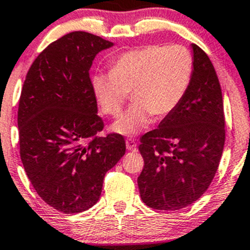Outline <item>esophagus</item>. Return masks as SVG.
<instances>
[{
  "label": "esophagus",
  "instance_id": "34e87169",
  "mask_svg": "<svg viewBox=\"0 0 250 250\" xmlns=\"http://www.w3.org/2000/svg\"><path fill=\"white\" fill-rule=\"evenodd\" d=\"M125 146H127L128 151H135V149H136V140H135V139H133V138L127 139Z\"/></svg>",
  "mask_w": 250,
  "mask_h": 250
}]
</instances>
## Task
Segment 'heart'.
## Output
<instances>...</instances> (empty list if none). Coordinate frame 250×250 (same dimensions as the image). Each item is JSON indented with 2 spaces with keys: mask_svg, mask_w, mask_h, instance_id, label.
Returning a JSON list of instances; mask_svg holds the SVG:
<instances>
[{
  "mask_svg": "<svg viewBox=\"0 0 250 250\" xmlns=\"http://www.w3.org/2000/svg\"><path fill=\"white\" fill-rule=\"evenodd\" d=\"M193 69V57L183 46L149 44L118 55L110 64L109 75L92 78V88L102 111L114 117L121 114L130 92L134 104L114 129L133 135L145 129L151 116L162 120L177 109Z\"/></svg>",
  "mask_w": 250,
  "mask_h": 250,
  "instance_id": "obj_1",
  "label": "heart"
}]
</instances>
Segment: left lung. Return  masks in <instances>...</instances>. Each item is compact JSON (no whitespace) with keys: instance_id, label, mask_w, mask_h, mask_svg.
<instances>
[{"instance_id":"left-lung-1","label":"left lung","mask_w":250,"mask_h":250,"mask_svg":"<svg viewBox=\"0 0 250 250\" xmlns=\"http://www.w3.org/2000/svg\"><path fill=\"white\" fill-rule=\"evenodd\" d=\"M193 77L177 109L157 129L140 138L144 169L138 177L141 200L160 211L195 202L211 185L225 143L219 80L211 60L196 44Z\"/></svg>"}]
</instances>
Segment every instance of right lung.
<instances>
[{
  "label": "right lung",
  "instance_id": "right-lung-1",
  "mask_svg": "<svg viewBox=\"0 0 250 250\" xmlns=\"http://www.w3.org/2000/svg\"><path fill=\"white\" fill-rule=\"evenodd\" d=\"M110 46L92 33H68L37 56L21 90V162L37 194L62 213L91 208L105 173L125 153L121 134L98 136L104 122L97 114L90 68Z\"/></svg>",
  "mask_w": 250,
  "mask_h": 250
}]
</instances>
